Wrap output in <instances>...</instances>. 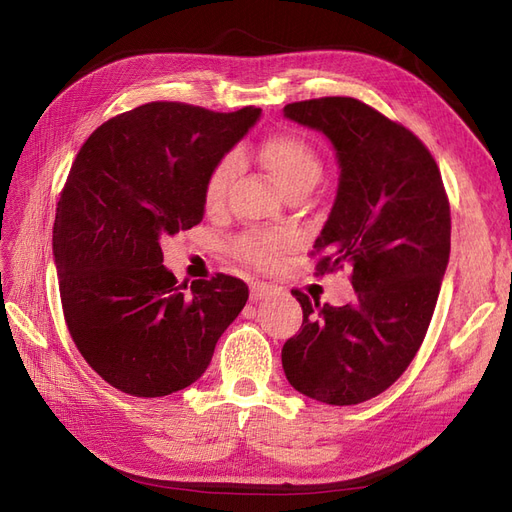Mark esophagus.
<instances>
[{"label": "esophagus", "instance_id": "obj_1", "mask_svg": "<svg viewBox=\"0 0 512 512\" xmlns=\"http://www.w3.org/2000/svg\"><path fill=\"white\" fill-rule=\"evenodd\" d=\"M273 294V286L265 284V282H254L250 286V299L252 301H260V299H267Z\"/></svg>", "mask_w": 512, "mask_h": 512}]
</instances>
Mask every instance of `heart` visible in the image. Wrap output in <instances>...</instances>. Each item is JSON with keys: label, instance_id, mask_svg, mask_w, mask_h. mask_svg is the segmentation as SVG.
I'll use <instances>...</instances> for the list:
<instances>
[{"label": "heart", "instance_id": "obj_1", "mask_svg": "<svg viewBox=\"0 0 512 512\" xmlns=\"http://www.w3.org/2000/svg\"><path fill=\"white\" fill-rule=\"evenodd\" d=\"M260 160L267 166L275 183L280 185L284 194L299 188H314L322 175V162L318 153L301 136L294 134H275L267 138L260 147ZM237 160L235 156H226L211 168L205 183V207L218 209L228 192V185L235 177ZM235 252L252 265L269 267L275 262L277 254L282 252L284 241L269 232H243L232 243Z\"/></svg>", "mask_w": 512, "mask_h": 512}]
</instances>
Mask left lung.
Returning a JSON list of instances; mask_svg holds the SVG:
<instances>
[{"instance_id":"left-lung-1","label":"left lung","mask_w":512,"mask_h":512,"mask_svg":"<svg viewBox=\"0 0 512 512\" xmlns=\"http://www.w3.org/2000/svg\"><path fill=\"white\" fill-rule=\"evenodd\" d=\"M284 115L329 138L339 185L314 252L318 275L350 269L352 303L292 294L301 331L282 348L288 382L331 406L380 395L421 348L451 254V205L440 168L418 136L354 98H316Z\"/></svg>"}]
</instances>
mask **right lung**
Instances as JSON below:
<instances>
[{"label": "right lung", "instance_id": "1", "mask_svg": "<svg viewBox=\"0 0 512 512\" xmlns=\"http://www.w3.org/2000/svg\"><path fill=\"white\" fill-rule=\"evenodd\" d=\"M258 117L254 106L149 102L102 123L76 156L53 226L61 307L115 389L164 397L196 382L250 297L224 273L188 290L162 265L160 239L203 222L211 168Z\"/></svg>", "mask_w": 512, "mask_h": 512}]
</instances>
